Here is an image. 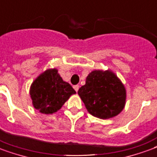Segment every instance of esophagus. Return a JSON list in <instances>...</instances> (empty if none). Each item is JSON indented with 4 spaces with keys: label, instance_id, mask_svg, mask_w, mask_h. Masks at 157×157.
Segmentation results:
<instances>
[{
    "label": "esophagus",
    "instance_id": "esophagus-1",
    "mask_svg": "<svg viewBox=\"0 0 157 157\" xmlns=\"http://www.w3.org/2000/svg\"><path fill=\"white\" fill-rule=\"evenodd\" d=\"M74 90H75V91L78 92V88H79V86H78V85H74Z\"/></svg>",
    "mask_w": 157,
    "mask_h": 157
}]
</instances>
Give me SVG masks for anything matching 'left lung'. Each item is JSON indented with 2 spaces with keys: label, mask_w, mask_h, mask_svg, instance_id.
<instances>
[{
  "label": "left lung",
  "mask_w": 157,
  "mask_h": 157,
  "mask_svg": "<svg viewBox=\"0 0 157 157\" xmlns=\"http://www.w3.org/2000/svg\"><path fill=\"white\" fill-rule=\"evenodd\" d=\"M78 94L88 113L101 119L118 115L124 108L127 97L124 85L110 70L92 71Z\"/></svg>",
  "instance_id": "8db88e82"
}]
</instances>
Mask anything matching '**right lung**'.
Listing matches in <instances>:
<instances>
[{
	"mask_svg": "<svg viewBox=\"0 0 157 157\" xmlns=\"http://www.w3.org/2000/svg\"><path fill=\"white\" fill-rule=\"evenodd\" d=\"M74 94L75 90L62 79L56 69H47L40 74L29 89L34 108L44 114L56 113Z\"/></svg>",
	"mask_w": 157,
	"mask_h": 157,
	"instance_id": "add662e5",
	"label": "right lung"
}]
</instances>
